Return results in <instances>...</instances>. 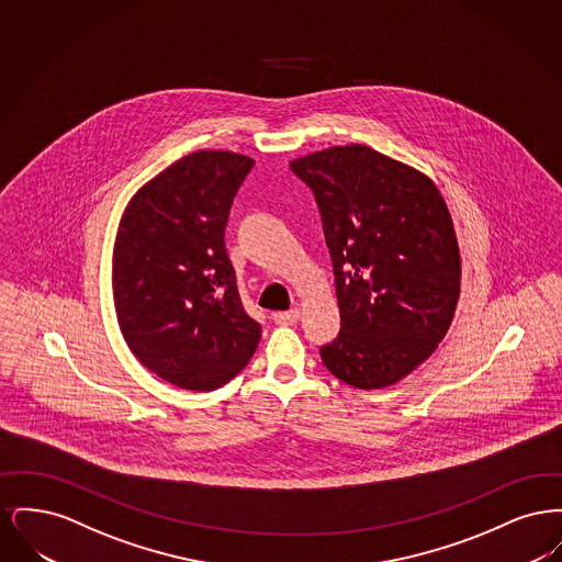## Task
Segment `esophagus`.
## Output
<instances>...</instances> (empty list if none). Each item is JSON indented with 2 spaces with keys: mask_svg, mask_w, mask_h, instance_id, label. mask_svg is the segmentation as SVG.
Segmentation results:
<instances>
[{
  "mask_svg": "<svg viewBox=\"0 0 562 562\" xmlns=\"http://www.w3.org/2000/svg\"><path fill=\"white\" fill-rule=\"evenodd\" d=\"M299 310L293 307V310H289V312H276L273 316H271V321L276 322V324H280V326H289V324H294V322L299 321Z\"/></svg>",
  "mask_w": 562,
  "mask_h": 562,
  "instance_id": "1",
  "label": "esophagus"
}]
</instances>
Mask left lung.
Segmentation results:
<instances>
[{
    "label": "left lung",
    "mask_w": 562,
    "mask_h": 562,
    "mask_svg": "<svg viewBox=\"0 0 562 562\" xmlns=\"http://www.w3.org/2000/svg\"><path fill=\"white\" fill-rule=\"evenodd\" d=\"M321 209L341 314L324 367L358 390L394 385L445 339L461 259L451 213L424 172L367 145L291 161Z\"/></svg>",
    "instance_id": "obj_1"
}]
</instances>
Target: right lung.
Segmentation results:
<instances>
[{
	"mask_svg": "<svg viewBox=\"0 0 562 562\" xmlns=\"http://www.w3.org/2000/svg\"><path fill=\"white\" fill-rule=\"evenodd\" d=\"M252 164L234 151H193L138 189L120 221V330L145 369L183 390L225 385L261 341L225 250L229 209Z\"/></svg>",
	"mask_w": 562,
	"mask_h": 562,
	"instance_id": "right-lung-1",
	"label": "right lung"
}]
</instances>
